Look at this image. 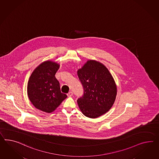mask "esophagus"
Here are the masks:
<instances>
[{
    "label": "esophagus",
    "mask_w": 159,
    "mask_h": 159,
    "mask_svg": "<svg viewBox=\"0 0 159 159\" xmlns=\"http://www.w3.org/2000/svg\"><path fill=\"white\" fill-rule=\"evenodd\" d=\"M73 95V93L72 92H69L67 93L68 97H71V96H72Z\"/></svg>",
    "instance_id": "obj_1"
}]
</instances>
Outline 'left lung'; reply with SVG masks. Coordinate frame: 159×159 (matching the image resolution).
Masks as SVG:
<instances>
[{
	"label": "left lung",
	"instance_id": "1",
	"mask_svg": "<svg viewBox=\"0 0 159 159\" xmlns=\"http://www.w3.org/2000/svg\"><path fill=\"white\" fill-rule=\"evenodd\" d=\"M84 88V95L78 99L82 113L96 118L106 114L113 106L117 88L109 70L103 64L88 60L77 71Z\"/></svg>",
	"mask_w": 159,
	"mask_h": 159
}]
</instances>
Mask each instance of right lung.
<instances>
[{
  "instance_id": "1",
  "label": "right lung",
  "mask_w": 159,
  "mask_h": 159,
  "mask_svg": "<svg viewBox=\"0 0 159 159\" xmlns=\"http://www.w3.org/2000/svg\"><path fill=\"white\" fill-rule=\"evenodd\" d=\"M59 64L47 61L41 63L29 78L27 92L29 98L38 110L51 113L57 109L67 95L61 93L55 74Z\"/></svg>"
}]
</instances>
